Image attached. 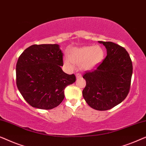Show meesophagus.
<instances>
[{"instance_id":"esophagus-1","label":"esophagus","mask_w":146,"mask_h":146,"mask_svg":"<svg viewBox=\"0 0 146 146\" xmlns=\"http://www.w3.org/2000/svg\"><path fill=\"white\" fill-rule=\"evenodd\" d=\"M81 77H82L81 74H80V73H78V74H76V78H77V79L80 78Z\"/></svg>"}]
</instances>
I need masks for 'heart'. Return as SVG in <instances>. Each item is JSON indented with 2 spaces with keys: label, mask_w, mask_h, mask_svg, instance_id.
I'll use <instances>...</instances> for the list:
<instances>
[{
  "label": "heart",
  "mask_w": 146,
  "mask_h": 146,
  "mask_svg": "<svg viewBox=\"0 0 146 146\" xmlns=\"http://www.w3.org/2000/svg\"><path fill=\"white\" fill-rule=\"evenodd\" d=\"M69 57L70 60H64L66 65L72 66L73 62L85 70H90L103 60L104 52L99 46H88L72 49Z\"/></svg>",
  "instance_id": "1"
}]
</instances>
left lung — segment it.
Listing matches in <instances>:
<instances>
[{
  "label": "left lung",
  "mask_w": 146,
  "mask_h": 146,
  "mask_svg": "<svg viewBox=\"0 0 146 146\" xmlns=\"http://www.w3.org/2000/svg\"><path fill=\"white\" fill-rule=\"evenodd\" d=\"M107 50V56L83 78L86 86L82 94L86 103L96 110H108L120 104L129 92L133 66L124 48L111 42L98 41Z\"/></svg>",
  "instance_id": "1"
}]
</instances>
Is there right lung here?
Masks as SVG:
<instances>
[{
    "mask_svg": "<svg viewBox=\"0 0 146 146\" xmlns=\"http://www.w3.org/2000/svg\"><path fill=\"white\" fill-rule=\"evenodd\" d=\"M63 53L58 44H34L20 56L16 66L17 86L31 106L42 110L57 107L64 89L76 81L61 68Z\"/></svg>",
    "mask_w": 146,
    "mask_h": 146,
    "instance_id": "add662e5",
    "label": "right lung"
}]
</instances>
